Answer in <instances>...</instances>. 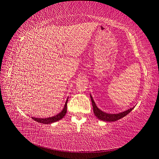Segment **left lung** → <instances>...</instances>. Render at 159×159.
I'll return each mask as SVG.
<instances>
[{"label": "left lung", "mask_w": 159, "mask_h": 159, "mask_svg": "<svg viewBox=\"0 0 159 159\" xmlns=\"http://www.w3.org/2000/svg\"><path fill=\"white\" fill-rule=\"evenodd\" d=\"M91 98V100H92V106H93V113L95 114V116L98 118L99 120H101L102 121H117L118 120H120L121 118H122L125 117L129 113L130 111L133 110L134 107L133 108H130V109H128L126 111H124V112H121L120 113H116V114H111V113H107L105 112H103L102 111H101L97 107L96 104L94 102V100L93 99L92 96L90 95Z\"/></svg>", "instance_id": "8db88e82"}]
</instances>
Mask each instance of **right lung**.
Here are the masks:
<instances>
[{"instance_id":"add662e5","label":"right lung","mask_w":159,"mask_h":159,"mask_svg":"<svg viewBox=\"0 0 159 159\" xmlns=\"http://www.w3.org/2000/svg\"><path fill=\"white\" fill-rule=\"evenodd\" d=\"M68 99V98H67ZM67 99L66 102L65 106H64L63 109L62 111H61V113H58L55 116H52L51 117H47V118H36V117H32V119L34 120L35 121H38V122L39 123H42V124H51L53 122H55V121H57L60 120L61 119L65 116V115L66 114L67 112Z\"/></svg>"}]
</instances>
